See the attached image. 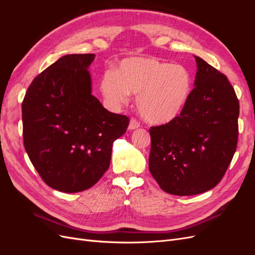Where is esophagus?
Masks as SVG:
<instances>
[{
  "instance_id": "1",
  "label": "esophagus",
  "mask_w": 255,
  "mask_h": 255,
  "mask_svg": "<svg viewBox=\"0 0 255 255\" xmlns=\"http://www.w3.org/2000/svg\"><path fill=\"white\" fill-rule=\"evenodd\" d=\"M140 127V123L138 122V120L137 119H135V118H132L129 120V125H128V129H130V130H133V129H136V128H138Z\"/></svg>"
}]
</instances>
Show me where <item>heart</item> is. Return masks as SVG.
Here are the masks:
<instances>
[{
	"label": "heart",
	"mask_w": 255,
	"mask_h": 255,
	"mask_svg": "<svg viewBox=\"0 0 255 255\" xmlns=\"http://www.w3.org/2000/svg\"><path fill=\"white\" fill-rule=\"evenodd\" d=\"M103 96L116 105L127 104L130 94L137 96L141 117L153 125L173 120L186 104L191 91V75L181 65L151 57L123 59L101 79Z\"/></svg>",
	"instance_id": "1"
}]
</instances>
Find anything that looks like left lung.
Returning a JSON list of instances; mask_svg holds the SVG:
<instances>
[{"label":"left lung","instance_id":"1","mask_svg":"<svg viewBox=\"0 0 255 255\" xmlns=\"http://www.w3.org/2000/svg\"><path fill=\"white\" fill-rule=\"evenodd\" d=\"M195 88L179 116L151 127L149 170L170 195L192 196L214 188L236 151L239 102L228 78L195 56Z\"/></svg>","mask_w":255,"mask_h":255}]
</instances>
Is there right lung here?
I'll return each instance as SVG.
<instances>
[{
	"mask_svg": "<svg viewBox=\"0 0 255 255\" xmlns=\"http://www.w3.org/2000/svg\"><path fill=\"white\" fill-rule=\"evenodd\" d=\"M95 54H69L37 75L22 102L23 142L41 179L63 192L86 190L109 169L129 119L91 95Z\"/></svg>",
	"mask_w": 255,
	"mask_h": 255,
	"instance_id": "1",
	"label": "right lung"
}]
</instances>
